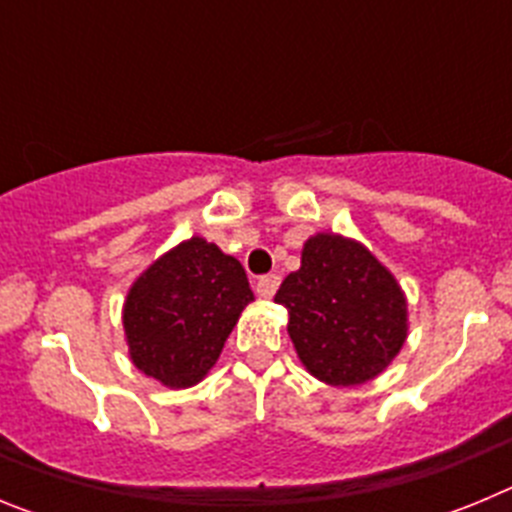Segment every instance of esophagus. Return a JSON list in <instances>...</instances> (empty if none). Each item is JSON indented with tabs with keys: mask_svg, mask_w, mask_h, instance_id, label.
<instances>
[{
	"mask_svg": "<svg viewBox=\"0 0 512 512\" xmlns=\"http://www.w3.org/2000/svg\"><path fill=\"white\" fill-rule=\"evenodd\" d=\"M277 289H279L277 274H264V277L256 279V292H259V297H264V300H271V297L277 295Z\"/></svg>",
	"mask_w": 512,
	"mask_h": 512,
	"instance_id": "34e87169",
	"label": "esophagus"
}]
</instances>
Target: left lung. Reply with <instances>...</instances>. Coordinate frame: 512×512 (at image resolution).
I'll list each match as a JSON object with an SVG mask.
<instances>
[{
  "instance_id": "obj_1",
  "label": "left lung",
  "mask_w": 512,
  "mask_h": 512,
  "mask_svg": "<svg viewBox=\"0 0 512 512\" xmlns=\"http://www.w3.org/2000/svg\"><path fill=\"white\" fill-rule=\"evenodd\" d=\"M287 333L312 377L354 387L382 374L408 338V300L392 271L359 241L318 233L279 287Z\"/></svg>"
}]
</instances>
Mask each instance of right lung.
I'll return each mask as SVG.
<instances>
[{"label":"right lung","instance_id":"1","mask_svg":"<svg viewBox=\"0 0 512 512\" xmlns=\"http://www.w3.org/2000/svg\"><path fill=\"white\" fill-rule=\"evenodd\" d=\"M253 300L241 261L194 235L133 282L122 328L130 359L171 390L202 382Z\"/></svg>","mask_w":512,"mask_h":512}]
</instances>
